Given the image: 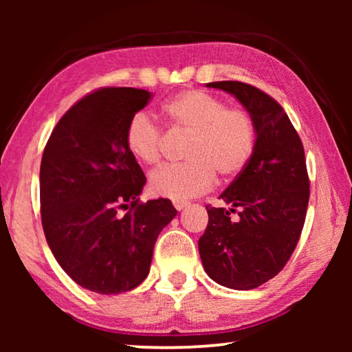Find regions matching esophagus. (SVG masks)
Listing matches in <instances>:
<instances>
[{"mask_svg": "<svg viewBox=\"0 0 352 352\" xmlns=\"http://www.w3.org/2000/svg\"><path fill=\"white\" fill-rule=\"evenodd\" d=\"M172 204H174V208H175L177 211H182V210H184V208L189 205L188 201H184V200H174V201H172Z\"/></svg>", "mask_w": 352, "mask_h": 352, "instance_id": "1", "label": "esophagus"}]
</instances>
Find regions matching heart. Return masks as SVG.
Returning <instances> with one entry per match:
<instances>
[{
    "label": "heart",
    "instance_id": "b5f03b06",
    "mask_svg": "<svg viewBox=\"0 0 352 352\" xmlns=\"http://www.w3.org/2000/svg\"><path fill=\"white\" fill-rule=\"evenodd\" d=\"M162 115L172 127L190 133L186 164H169L148 178L155 197L188 200L210 189L216 174L233 180L253 157L254 121L242 109H230L223 99L201 90L178 93L162 107ZM126 146L132 157L144 164L162 160L163 132L144 111L130 118Z\"/></svg>",
    "mask_w": 352,
    "mask_h": 352
}]
</instances>
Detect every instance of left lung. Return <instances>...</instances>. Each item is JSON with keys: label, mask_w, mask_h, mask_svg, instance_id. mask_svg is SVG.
<instances>
[{"label": "left lung", "mask_w": 352, "mask_h": 352, "mask_svg": "<svg viewBox=\"0 0 352 352\" xmlns=\"http://www.w3.org/2000/svg\"><path fill=\"white\" fill-rule=\"evenodd\" d=\"M233 94L254 121L253 157L219 199L206 205L208 226L199 239L204 269L234 290L259 287L287 264L300 241L309 204L302 142L287 113L269 94L243 82L206 83ZM237 212L238 219H230Z\"/></svg>", "instance_id": "left-lung-1"}]
</instances>
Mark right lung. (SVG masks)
<instances>
[{"label": "right lung", "instance_id": "1", "mask_svg": "<svg viewBox=\"0 0 352 352\" xmlns=\"http://www.w3.org/2000/svg\"><path fill=\"white\" fill-rule=\"evenodd\" d=\"M151 98L129 87L87 94L60 118L41 157L47 245L76 284L96 294H122L144 281L157 237L177 216L168 199L141 204L146 177L126 146L130 118Z\"/></svg>", "mask_w": 352, "mask_h": 352}]
</instances>
